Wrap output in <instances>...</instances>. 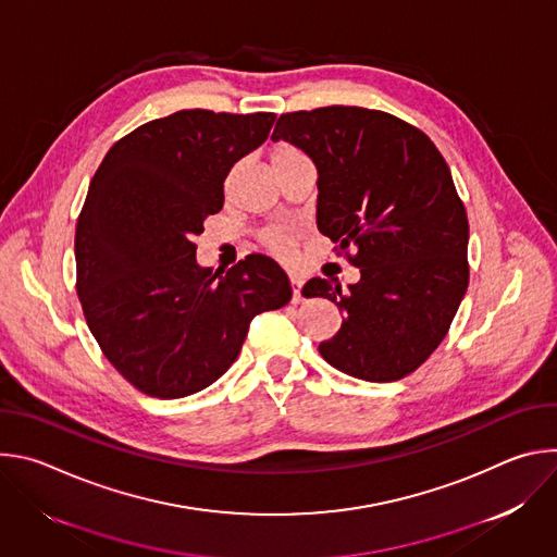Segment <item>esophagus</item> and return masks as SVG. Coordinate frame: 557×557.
Instances as JSON below:
<instances>
[{
	"label": "esophagus",
	"mask_w": 557,
	"mask_h": 557,
	"mask_svg": "<svg viewBox=\"0 0 557 557\" xmlns=\"http://www.w3.org/2000/svg\"><path fill=\"white\" fill-rule=\"evenodd\" d=\"M290 286H293V304H299V301L304 299V297H301V286H304L301 277L290 275Z\"/></svg>",
	"instance_id": "1"
}]
</instances>
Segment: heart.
<instances>
[{"label":"heart","mask_w":557,"mask_h":557,"mask_svg":"<svg viewBox=\"0 0 557 557\" xmlns=\"http://www.w3.org/2000/svg\"><path fill=\"white\" fill-rule=\"evenodd\" d=\"M297 156H304L299 149H295V147H290V145H277L275 149H273V153H271V161H273V165L275 163H282V161H288V158H297ZM264 240H267V245L277 253V256H288V251H290V231H286V228H271L267 235H264Z\"/></svg>","instance_id":"heart-1"}]
</instances>
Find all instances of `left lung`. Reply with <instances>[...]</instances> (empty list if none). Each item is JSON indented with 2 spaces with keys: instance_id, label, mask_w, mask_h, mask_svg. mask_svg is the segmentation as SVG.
<instances>
[{
  "instance_id": "obj_1",
  "label": "left lung",
  "mask_w": 557,
  "mask_h": 557,
  "mask_svg": "<svg viewBox=\"0 0 557 557\" xmlns=\"http://www.w3.org/2000/svg\"><path fill=\"white\" fill-rule=\"evenodd\" d=\"M271 138L314 163L317 228L357 251L348 290L322 277L301 290L344 312L322 357L363 381L404 379L445 339L469 284V222L445 158L414 125L348 106L282 114Z\"/></svg>"
}]
</instances>
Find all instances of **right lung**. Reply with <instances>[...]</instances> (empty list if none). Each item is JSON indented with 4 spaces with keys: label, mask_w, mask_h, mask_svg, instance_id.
<instances>
[{
    "label": "right lung",
    "mask_w": 557,
    "mask_h": 557,
    "mask_svg": "<svg viewBox=\"0 0 557 557\" xmlns=\"http://www.w3.org/2000/svg\"><path fill=\"white\" fill-rule=\"evenodd\" d=\"M275 114L181 110L106 153L76 220V295L110 363L140 392L181 399L240 355L253 317L290 301L280 264L253 253L226 273L196 262L194 237L222 209L224 178Z\"/></svg>",
    "instance_id": "1"
}]
</instances>
